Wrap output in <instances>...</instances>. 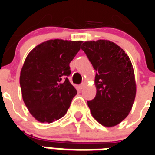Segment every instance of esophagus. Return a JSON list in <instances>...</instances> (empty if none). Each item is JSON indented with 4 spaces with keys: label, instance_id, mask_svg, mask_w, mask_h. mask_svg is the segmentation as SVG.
I'll return each instance as SVG.
<instances>
[{
    "label": "esophagus",
    "instance_id": "1",
    "mask_svg": "<svg viewBox=\"0 0 155 155\" xmlns=\"http://www.w3.org/2000/svg\"><path fill=\"white\" fill-rule=\"evenodd\" d=\"M84 87V83H82V84H81L80 85H79V89H80V90H82Z\"/></svg>",
    "mask_w": 155,
    "mask_h": 155
}]
</instances>
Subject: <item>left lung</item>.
Segmentation results:
<instances>
[{
  "mask_svg": "<svg viewBox=\"0 0 155 155\" xmlns=\"http://www.w3.org/2000/svg\"><path fill=\"white\" fill-rule=\"evenodd\" d=\"M81 50L96 71V95L87 101L91 114L102 125L115 126L128 116L136 94L130 59L118 45L105 40L85 41Z\"/></svg>",
  "mask_w": 155,
  "mask_h": 155,
  "instance_id": "obj_1",
  "label": "left lung"
}]
</instances>
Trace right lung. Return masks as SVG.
Returning a JSON list of instances; mask_svg holds the SVG:
<instances>
[{"label": "right lung", "instance_id": "1", "mask_svg": "<svg viewBox=\"0 0 155 155\" xmlns=\"http://www.w3.org/2000/svg\"><path fill=\"white\" fill-rule=\"evenodd\" d=\"M83 41L50 40L38 45L21 71L22 98L35 120L52 123L66 114L77 91L70 83V63Z\"/></svg>", "mask_w": 155, "mask_h": 155}]
</instances>
